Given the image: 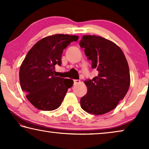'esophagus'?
<instances>
[{
    "label": "esophagus",
    "mask_w": 149,
    "mask_h": 149,
    "mask_svg": "<svg viewBox=\"0 0 149 149\" xmlns=\"http://www.w3.org/2000/svg\"><path fill=\"white\" fill-rule=\"evenodd\" d=\"M80 80H78V79H75L74 80V85H77V84H79L80 83Z\"/></svg>",
    "instance_id": "34e87169"
}]
</instances>
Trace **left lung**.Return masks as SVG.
I'll list each match as a JSON object with an SVG mask.
<instances>
[{"instance_id":"8db88e82","label":"left lung","mask_w":149,"mask_h":149,"mask_svg":"<svg viewBox=\"0 0 149 149\" xmlns=\"http://www.w3.org/2000/svg\"><path fill=\"white\" fill-rule=\"evenodd\" d=\"M79 45L98 72L97 76L85 81L87 93L81 99V106L94 115L106 113L124 99L130 87L126 57L117 45L101 36H83Z\"/></svg>"}]
</instances>
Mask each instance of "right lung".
I'll return each instance as SVG.
<instances>
[{
	"mask_svg": "<svg viewBox=\"0 0 149 149\" xmlns=\"http://www.w3.org/2000/svg\"><path fill=\"white\" fill-rule=\"evenodd\" d=\"M78 36L56 34L39 41L28 52L19 70L21 89L36 108L52 111L58 108L73 81L56 77L55 66H61L62 54Z\"/></svg>",
	"mask_w": 149,
	"mask_h": 149,
	"instance_id": "add662e5",
	"label": "right lung"
}]
</instances>
